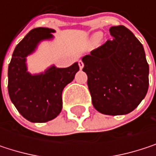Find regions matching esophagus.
Listing matches in <instances>:
<instances>
[{
	"label": "esophagus",
	"instance_id": "obj_1",
	"mask_svg": "<svg viewBox=\"0 0 156 156\" xmlns=\"http://www.w3.org/2000/svg\"><path fill=\"white\" fill-rule=\"evenodd\" d=\"M78 66H79V69H82L84 68V63H83L81 60H79V61H78Z\"/></svg>",
	"mask_w": 156,
	"mask_h": 156
}]
</instances>
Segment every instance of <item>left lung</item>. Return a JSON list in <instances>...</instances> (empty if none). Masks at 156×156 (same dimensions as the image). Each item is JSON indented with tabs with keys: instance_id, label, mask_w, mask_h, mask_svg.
Segmentation results:
<instances>
[{
	"instance_id": "left-lung-1",
	"label": "left lung",
	"mask_w": 156,
	"mask_h": 156,
	"mask_svg": "<svg viewBox=\"0 0 156 156\" xmlns=\"http://www.w3.org/2000/svg\"><path fill=\"white\" fill-rule=\"evenodd\" d=\"M113 37L82 58L92 104L98 112L126 115L137 108L149 86V66L143 45L123 25L109 29Z\"/></svg>"
}]
</instances>
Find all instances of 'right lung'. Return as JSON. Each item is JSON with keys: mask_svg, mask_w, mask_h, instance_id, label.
<instances>
[{"mask_svg": "<svg viewBox=\"0 0 156 156\" xmlns=\"http://www.w3.org/2000/svg\"><path fill=\"white\" fill-rule=\"evenodd\" d=\"M54 30H31L16 46L8 68L9 96L19 113L32 123H45L57 117L62 109V91L79 70L78 62L69 68L54 65L40 74H30L27 57L42 41L54 38Z\"/></svg>", "mask_w": 156, "mask_h": 156, "instance_id": "add662e5", "label": "right lung"}]
</instances>
